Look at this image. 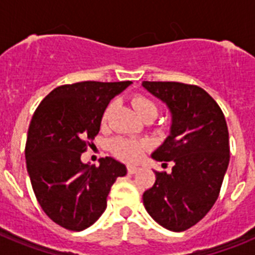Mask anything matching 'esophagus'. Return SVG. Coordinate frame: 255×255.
Wrapping results in <instances>:
<instances>
[{"label": "esophagus", "instance_id": "34e87169", "mask_svg": "<svg viewBox=\"0 0 255 255\" xmlns=\"http://www.w3.org/2000/svg\"><path fill=\"white\" fill-rule=\"evenodd\" d=\"M127 169H128V173L133 174V173H136L137 170H139V167H136V165H128Z\"/></svg>", "mask_w": 255, "mask_h": 255}]
</instances>
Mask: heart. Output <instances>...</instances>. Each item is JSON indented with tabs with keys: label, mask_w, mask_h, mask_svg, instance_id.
Instances as JSON below:
<instances>
[{
	"label": "heart",
	"mask_w": 255,
	"mask_h": 255,
	"mask_svg": "<svg viewBox=\"0 0 255 255\" xmlns=\"http://www.w3.org/2000/svg\"><path fill=\"white\" fill-rule=\"evenodd\" d=\"M132 104L135 107V111L137 115L143 119L145 116H153L156 118L159 108L157 104L153 100L148 99L145 96H135L132 100ZM114 110V103L108 104L107 108L103 112V123H107L108 118L111 115ZM147 149V144L141 140L129 139V137H119L112 143V151L115 152L116 156H119L120 159L127 160V161H135L143 155V152Z\"/></svg>",
	"instance_id": "heart-1"
}]
</instances>
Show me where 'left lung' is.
I'll return each mask as SVG.
<instances>
[{
    "mask_svg": "<svg viewBox=\"0 0 255 255\" xmlns=\"http://www.w3.org/2000/svg\"><path fill=\"white\" fill-rule=\"evenodd\" d=\"M167 104L169 136L152 159L173 164L172 172H155L156 181L143 194L145 209L159 225L182 232L205 217L218 198L229 165V132L225 116L198 86L178 82L141 83Z\"/></svg>",
    "mask_w": 255,
    "mask_h": 255,
    "instance_id": "left-lung-1",
    "label": "left lung"
}]
</instances>
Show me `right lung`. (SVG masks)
I'll return each mask as SVG.
<instances>
[{"label": "right lung", "mask_w": 255, "mask_h": 255, "mask_svg": "<svg viewBox=\"0 0 255 255\" xmlns=\"http://www.w3.org/2000/svg\"><path fill=\"white\" fill-rule=\"evenodd\" d=\"M132 82H79L54 88L38 106L27 131L25 156L34 194L55 224L74 232L91 226L127 168L114 157L99 167L82 163L112 98Z\"/></svg>", "instance_id": "obj_1"}]
</instances>
